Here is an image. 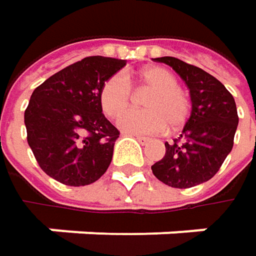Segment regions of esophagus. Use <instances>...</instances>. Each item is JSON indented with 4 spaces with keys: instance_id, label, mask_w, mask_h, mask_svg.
<instances>
[{
    "instance_id": "34e87169",
    "label": "esophagus",
    "mask_w": 256,
    "mask_h": 256,
    "mask_svg": "<svg viewBox=\"0 0 256 256\" xmlns=\"http://www.w3.org/2000/svg\"><path fill=\"white\" fill-rule=\"evenodd\" d=\"M133 136L138 139V142H139L140 145H146V144L151 140V139H150V138H146V136H140V134H133Z\"/></svg>"
}]
</instances>
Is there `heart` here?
I'll return each mask as SVG.
<instances>
[{"label":"heart","instance_id":"1","mask_svg":"<svg viewBox=\"0 0 256 256\" xmlns=\"http://www.w3.org/2000/svg\"><path fill=\"white\" fill-rule=\"evenodd\" d=\"M134 80L151 93L144 100L145 111L132 110L117 122L118 128L132 134H154L163 132L168 123L172 128H180L190 116V99L178 87L176 77L160 66L140 70ZM132 100V87L123 74L106 78L99 90V104L104 114L116 118L126 111Z\"/></svg>","mask_w":256,"mask_h":256}]
</instances>
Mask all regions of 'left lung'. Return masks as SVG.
Returning a JSON list of instances; mask_svg holds the SVG:
<instances>
[{"mask_svg": "<svg viewBox=\"0 0 256 256\" xmlns=\"http://www.w3.org/2000/svg\"><path fill=\"white\" fill-rule=\"evenodd\" d=\"M166 64L190 88L191 116L178 139L164 144V157L151 166L154 176L174 188H191L216 175L231 152L238 116L234 98L214 77L176 58L154 59Z\"/></svg>", "mask_w": 256, "mask_h": 256, "instance_id": "obj_1", "label": "left lung"}]
</instances>
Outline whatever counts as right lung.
Returning <instances> with one entry per match:
<instances>
[{
	"label": "right lung",
	"mask_w": 256,
	"mask_h": 256,
	"mask_svg": "<svg viewBox=\"0 0 256 256\" xmlns=\"http://www.w3.org/2000/svg\"><path fill=\"white\" fill-rule=\"evenodd\" d=\"M126 60L90 56L47 78L30 94L25 111L28 144L50 176L82 186L100 178L120 134L102 114L99 90Z\"/></svg>",
	"instance_id": "right-lung-1"
}]
</instances>
